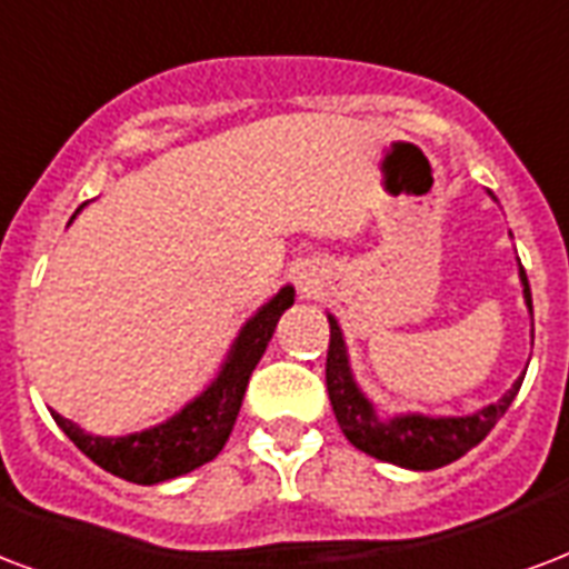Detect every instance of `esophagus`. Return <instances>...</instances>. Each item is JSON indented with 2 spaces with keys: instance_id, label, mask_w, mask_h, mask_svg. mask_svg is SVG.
Returning a JSON list of instances; mask_svg holds the SVG:
<instances>
[{
  "instance_id": "esophagus-1",
  "label": "esophagus",
  "mask_w": 569,
  "mask_h": 569,
  "mask_svg": "<svg viewBox=\"0 0 569 569\" xmlns=\"http://www.w3.org/2000/svg\"><path fill=\"white\" fill-rule=\"evenodd\" d=\"M303 292H307V286H303Z\"/></svg>"
}]
</instances>
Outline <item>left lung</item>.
<instances>
[{
	"mask_svg": "<svg viewBox=\"0 0 569 569\" xmlns=\"http://www.w3.org/2000/svg\"><path fill=\"white\" fill-rule=\"evenodd\" d=\"M522 286H526V301L531 307V286H528L526 268H522ZM328 322H331V342H328L325 381H328V397H331L337 423H340L342 436L352 441L355 448L381 459V462L418 468V471L448 466V462H453V459H459L487 439L489 429L505 418V411L510 409V402L516 400L519 385H522V379H519L501 400L487 406L483 411H477V415H468V418L406 415V418L379 420L367 397L355 385L352 372H349V358H346V346H342L340 325L333 319H328Z\"/></svg>",
	"mask_w": 569,
	"mask_h": 569,
	"instance_id": "left-lung-1",
	"label": "left lung"
}]
</instances>
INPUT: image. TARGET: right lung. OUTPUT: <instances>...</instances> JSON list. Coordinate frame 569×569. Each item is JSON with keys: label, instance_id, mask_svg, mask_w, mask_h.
Instances as JSON below:
<instances>
[{"label": "right lung", "instance_id": "right-lung-1", "mask_svg": "<svg viewBox=\"0 0 569 569\" xmlns=\"http://www.w3.org/2000/svg\"><path fill=\"white\" fill-rule=\"evenodd\" d=\"M292 286L280 289L274 301H268L244 325V331L238 333L220 376L199 393L197 400L160 427L121 436V439H101V436L82 432L77 423L64 420L62 415H53V420L94 466H101L103 471H110L121 480L151 487L160 480L188 475L193 468L211 462L223 450L229 432L236 427L250 372L256 370L280 316L292 307Z\"/></svg>", "mask_w": 569, "mask_h": 569}]
</instances>
